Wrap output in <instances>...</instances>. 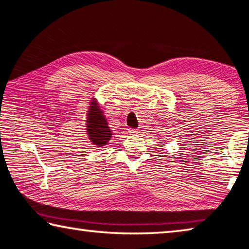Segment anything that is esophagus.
Returning a JSON list of instances; mask_svg holds the SVG:
<instances>
[{
    "mask_svg": "<svg viewBox=\"0 0 249 249\" xmlns=\"http://www.w3.org/2000/svg\"><path fill=\"white\" fill-rule=\"evenodd\" d=\"M129 134H133V135H135V134H137L140 132V129H134V128H128L127 129Z\"/></svg>",
    "mask_w": 249,
    "mask_h": 249,
    "instance_id": "1",
    "label": "esophagus"
}]
</instances>
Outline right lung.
Masks as SVG:
<instances>
[{"label":"right lung","instance_id":"right-lung-1","mask_svg":"<svg viewBox=\"0 0 249 249\" xmlns=\"http://www.w3.org/2000/svg\"><path fill=\"white\" fill-rule=\"evenodd\" d=\"M85 132L90 143L96 147H103L112 139V129L108 126L107 120L97 98L93 97L89 102L85 114Z\"/></svg>","mask_w":249,"mask_h":249}]
</instances>
